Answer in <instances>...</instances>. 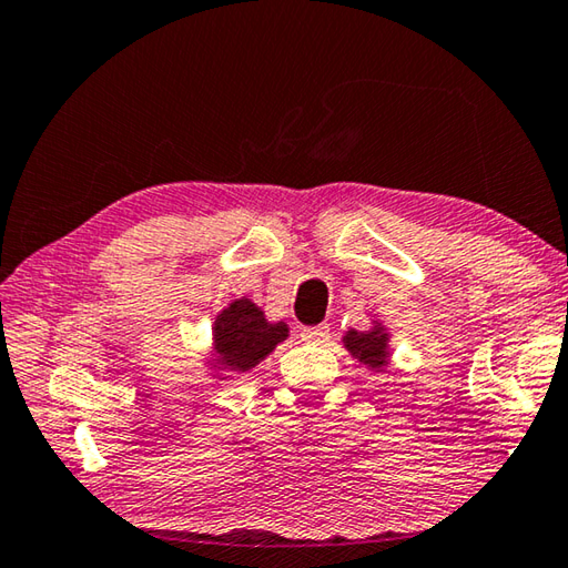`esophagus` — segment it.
<instances>
[{
	"mask_svg": "<svg viewBox=\"0 0 568 568\" xmlns=\"http://www.w3.org/2000/svg\"><path fill=\"white\" fill-rule=\"evenodd\" d=\"M300 339L303 342H325L329 339V327L327 325H317V327H303L300 329Z\"/></svg>",
	"mask_w": 568,
	"mask_h": 568,
	"instance_id": "esophagus-1",
	"label": "esophagus"
}]
</instances>
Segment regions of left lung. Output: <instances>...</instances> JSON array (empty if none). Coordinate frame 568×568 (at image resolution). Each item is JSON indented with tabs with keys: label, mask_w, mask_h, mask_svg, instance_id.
<instances>
[{
	"label": "left lung",
	"mask_w": 568,
	"mask_h": 568,
	"mask_svg": "<svg viewBox=\"0 0 568 568\" xmlns=\"http://www.w3.org/2000/svg\"><path fill=\"white\" fill-rule=\"evenodd\" d=\"M344 347L352 352V357H357L372 369H382L388 362V335L382 325H376L369 332L349 329L344 335Z\"/></svg>",
	"instance_id": "8db88e82"
}]
</instances>
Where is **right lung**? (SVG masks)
Wrapping results in <instances>:
<instances>
[{
  "label": "right lung",
  "instance_id": "obj_1",
  "mask_svg": "<svg viewBox=\"0 0 568 568\" xmlns=\"http://www.w3.org/2000/svg\"><path fill=\"white\" fill-rule=\"evenodd\" d=\"M287 337L285 322H268L248 297L233 300L214 322L216 364L233 372H248Z\"/></svg>",
  "mask_w": 568,
  "mask_h": 568
}]
</instances>
